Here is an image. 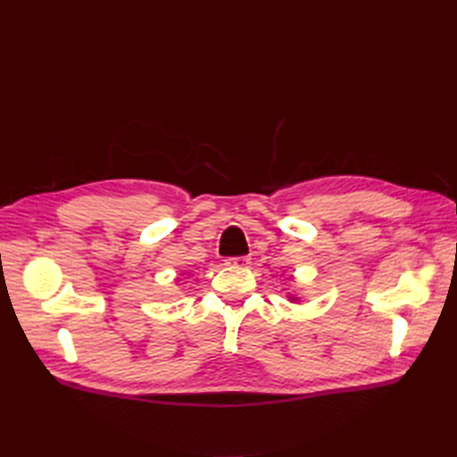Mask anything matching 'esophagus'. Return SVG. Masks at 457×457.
<instances>
[{
	"label": "esophagus",
	"instance_id": "1",
	"mask_svg": "<svg viewBox=\"0 0 457 457\" xmlns=\"http://www.w3.org/2000/svg\"><path fill=\"white\" fill-rule=\"evenodd\" d=\"M225 265L234 267V269H244V267L250 265V259H247V257H228V259H225Z\"/></svg>",
	"mask_w": 457,
	"mask_h": 457
}]
</instances>
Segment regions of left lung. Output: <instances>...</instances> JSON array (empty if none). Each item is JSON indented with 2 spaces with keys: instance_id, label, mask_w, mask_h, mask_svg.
I'll use <instances>...</instances> for the list:
<instances>
[{
  "instance_id": "8db88e82",
  "label": "left lung",
  "mask_w": 457,
  "mask_h": 457,
  "mask_svg": "<svg viewBox=\"0 0 457 457\" xmlns=\"http://www.w3.org/2000/svg\"><path fill=\"white\" fill-rule=\"evenodd\" d=\"M299 299H301V297H299V294H295V292H289V294H287V301H289V303H299Z\"/></svg>"
}]
</instances>
